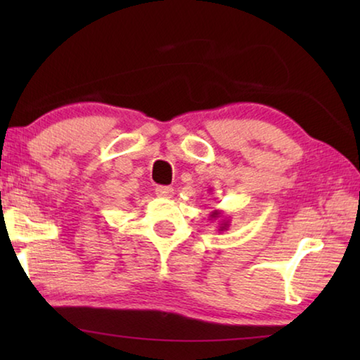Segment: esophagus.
<instances>
[{
	"mask_svg": "<svg viewBox=\"0 0 360 360\" xmlns=\"http://www.w3.org/2000/svg\"><path fill=\"white\" fill-rule=\"evenodd\" d=\"M155 193H157V197L172 198L173 193H174V188L169 187V186H157L155 187Z\"/></svg>",
	"mask_w": 360,
	"mask_h": 360,
	"instance_id": "obj_1",
	"label": "esophagus"
}]
</instances>
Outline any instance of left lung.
<instances>
[{"mask_svg": "<svg viewBox=\"0 0 360 360\" xmlns=\"http://www.w3.org/2000/svg\"><path fill=\"white\" fill-rule=\"evenodd\" d=\"M210 217H211V221H221V224H219V231H224V230L229 229L230 222H229L227 217L222 216V211L214 210V211H212L211 214H210Z\"/></svg>", "mask_w": 360, "mask_h": 360, "instance_id": "left-lung-1", "label": "left lung"}]
</instances>
